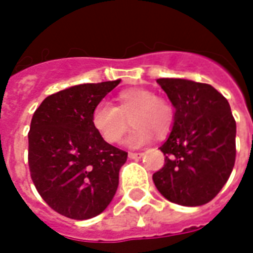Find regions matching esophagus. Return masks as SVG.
I'll use <instances>...</instances> for the list:
<instances>
[{"label":"esophagus","mask_w":253,"mask_h":253,"mask_svg":"<svg viewBox=\"0 0 253 253\" xmlns=\"http://www.w3.org/2000/svg\"><path fill=\"white\" fill-rule=\"evenodd\" d=\"M142 152H128V158L130 159H139V158H142Z\"/></svg>","instance_id":"esophagus-1"}]
</instances>
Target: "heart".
I'll list each match as a JSON object with an SVG mask.
<instances>
[{"mask_svg":"<svg viewBox=\"0 0 253 253\" xmlns=\"http://www.w3.org/2000/svg\"><path fill=\"white\" fill-rule=\"evenodd\" d=\"M115 101L117 107L101 102L91 114L92 127L106 143H119L130 127V119L135 127L127 139L131 147L143 146L152 135L162 139L172 130L175 109L165 96L147 88L131 87L119 91Z\"/></svg>","mask_w":253,"mask_h":253,"instance_id":"1","label":"heart"}]
</instances>
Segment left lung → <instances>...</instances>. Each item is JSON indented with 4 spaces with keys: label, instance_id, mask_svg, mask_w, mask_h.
I'll return each mask as SVG.
<instances>
[{
    "label": "left lung",
    "instance_id": "obj_1",
    "mask_svg": "<svg viewBox=\"0 0 253 253\" xmlns=\"http://www.w3.org/2000/svg\"><path fill=\"white\" fill-rule=\"evenodd\" d=\"M175 107V122L161 147L165 166L152 175L172 203L196 207L220 192L236 158V122L228 101L211 84L159 78Z\"/></svg>",
    "mask_w": 253,
    "mask_h": 253
}]
</instances>
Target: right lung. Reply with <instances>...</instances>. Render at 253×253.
<instances>
[{
  "mask_svg": "<svg viewBox=\"0 0 253 253\" xmlns=\"http://www.w3.org/2000/svg\"><path fill=\"white\" fill-rule=\"evenodd\" d=\"M121 80L77 84L43 99L29 131V169L38 194L63 216L84 220L106 210L127 152L92 127V110Z\"/></svg>",
  "mask_w": 253,
  "mask_h": 253,
  "instance_id": "right-lung-1",
  "label": "right lung"
}]
</instances>
